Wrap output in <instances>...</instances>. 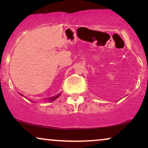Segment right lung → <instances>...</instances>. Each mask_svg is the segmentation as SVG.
I'll return each mask as SVG.
<instances>
[{
    "label": "right lung",
    "mask_w": 148,
    "mask_h": 148,
    "mask_svg": "<svg viewBox=\"0 0 148 148\" xmlns=\"http://www.w3.org/2000/svg\"><path fill=\"white\" fill-rule=\"evenodd\" d=\"M21 94L22 96H24L21 94ZM60 94H61V93H59V94H57V95H56V96H54L50 97V98H44V100H46L45 101H48V102H53L54 100H55L56 99H57L58 97L60 96ZM24 97H25V96H24ZM29 101H32V100H29Z\"/></svg>",
    "instance_id": "obj_1"
}]
</instances>
